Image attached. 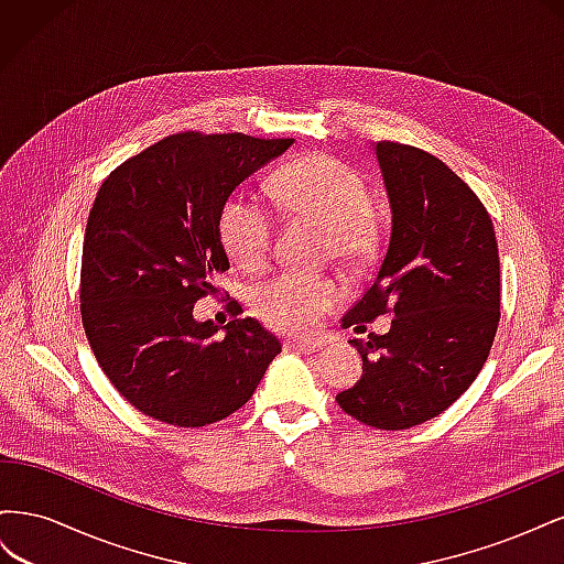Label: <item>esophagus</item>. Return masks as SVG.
Here are the masks:
<instances>
[{
	"mask_svg": "<svg viewBox=\"0 0 564 564\" xmlns=\"http://www.w3.org/2000/svg\"><path fill=\"white\" fill-rule=\"evenodd\" d=\"M324 344H327V340H324L322 336H301V338H289L284 346L292 348V350H299V352H315Z\"/></svg>",
	"mask_w": 564,
	"mask_h": 564,
	"instance_id": "obj_1",
	"label": "esophagus"
}]
</instances>
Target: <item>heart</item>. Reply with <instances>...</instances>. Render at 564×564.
Returning <instances> with one entry per match:
<instances>
[{
    "label": "heart",
    "instance_id": "heart-1",
    "mask_svg": "<svg viewBox=\"0 0 564 564\" xmlns=\"http://www.w3.org/2000/svg\"><path fill=\"white\" fill-rule=\"evenodd\" d=\"M270 195L280 209L327 226V251L357 265L381 245V224L369 207L367 181L352 166L329 155L289 162L270 178ZM278 218L268 204L245 187L226 197L218 209V237L232 259L259 270L275 245ZM346 299V286L332 275L286 270L261 284L253 311L280 332H305L334 313Z\"/></svg>",
    "mask_w": 564,
    "mask_h": 564
}]
</instances>
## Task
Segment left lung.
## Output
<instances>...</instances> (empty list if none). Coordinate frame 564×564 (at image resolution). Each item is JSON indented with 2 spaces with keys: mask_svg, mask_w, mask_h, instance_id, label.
I'll use <instances>...</instances> for the list:
<instances>
[{
  "mask_svg": "<svg viewBox=\"0 0 564 564\" xmlns=\"http://www.w3.org/2000/svg\"><path fill=\"white\" fill-rule=\"evenodd\" d=\"M373 150L392 228L344 327L365 332L379 315L392 319L388 334L350 340L362 379L336 402L371 429L404 431L445 412L487 362L501 317L499 247L485 204L445 162L395 141Z\"/></svg>",
  "mask_w": 564,
  "mask_h": 564,
  "instance_id": "left-lung-1",
  "label": "left lung"
}]
</instances>
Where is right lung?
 I'll list each match as a JSON object with an SVG mask.
<instances>
[{"label":"right lung","instance_id":"add662e5","mask_svg":"<svg viewBox=\"0 0 564 564\" xmlns=\"http://www.w3.org/2000/svg\"><path fill=\"white\" fill-rule=\"evenodd\" d=\"M294 139L178 131L112 169L89 212L79 313L100 369L145 416L202 429L249 402L282 346L228 299L226 336L195 322L230 268L218 209Z\"/></svg>","mask_w":564,"mask_h":564}]
</instances>
